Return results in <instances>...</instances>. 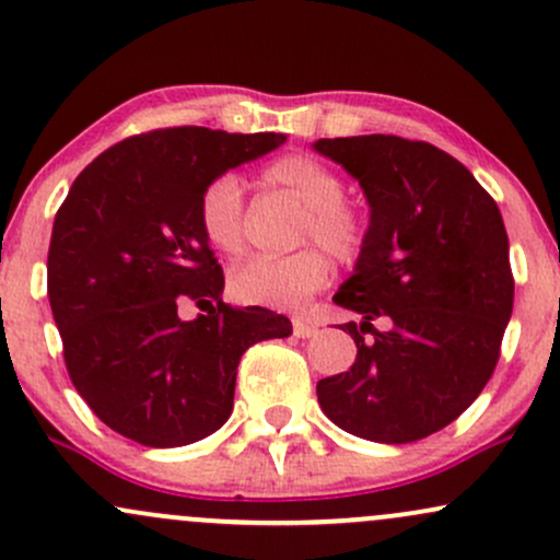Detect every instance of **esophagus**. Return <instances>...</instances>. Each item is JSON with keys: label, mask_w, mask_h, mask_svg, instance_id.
<instances>
[{"label": "esophagus", "mask_w": 560, "mask_h": 560, "mask_svg": "<svg viewBox=\"0 0 560 560\" xmlns=\"http://www.w3.org/2000/svg\"><path fill=\"white\" fill-rule=\"evenodd\" d=\"M292 329H294V337L307 339V337H313V334L318 331V324H313L311 318L294 316V318H292Z\"/></svg>", "instance_id": "esophagus-1"}]
</instances>
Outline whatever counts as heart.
<instances>
[{
	"mask_svg": "<svg viewBox=\"0 0 560 560\" xmlns=\"http://www.w3.org/2000/svg\"><path fill=\"white\" fill-rule=\"evenodd\" d=\"M266 189H279L305 208L300 240L318 242L331 258L352 262L363 253L365 218L345 202V182L337 171L311 155H284L260 173ZM199 226L208 242L226 255L244 247V202L234 176H221L199 197ZM331 262L318 247L276 258L255 255L229 279L236 300L266 307H294L329 281Z\"/></svg>",
	"mask_w": 560,
	"mask_h": 560,
	"instance_id": "obj_1",
	"label": "heart"
}]
</instances>
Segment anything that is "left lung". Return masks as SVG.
<instances>
[{
  "label": "left lung",
  "mask_w": 560,
  "mask_h": 560,
  "mask_svg": "<svg viewBox=\"0 0 560 560\" xmlns=\"http://www.w3.org/2000/svg\"><path fill=\"white\" fill-rule=\"evenodd\" d=\"M313 150L369 202L363 253L334 294L361 318L339 326L358 355L320 378V410L363 440H423L477 400L500 358L513 311L503 215L466 165L427 141L371 133Z\"/></svg>",
  "instance_id": "left-lung-1"
}]
</instances>
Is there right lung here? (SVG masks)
<instances>
[{
  "label": "right lung",
  "mask_w": 560,
  "mask_h": 560,
  "mask_svg": "<svg viewBox=\"0 0 560 560\" xmlns=\"http://www.w3.org/2000/svg\"><path fill=\"white\" fill-rule=\"evenodd\" d=\"M284 133L160 128L102 152L57 210L49 305L70 382L113 432L182 447L229 421L247 347L289 337L287 316L221 300L223 271L199 226L205 186ZM197 301L208 314L184 322Z\"/></svg>",
  "instance_id": "add662e5"
}]
</instances>
